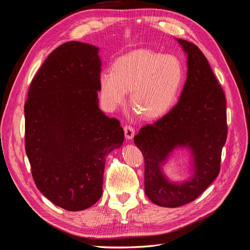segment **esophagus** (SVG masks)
I'll use <instances>...</instances> for the list:
<instances>
[{"instance_id": "esophagus-1", "label": "esophagus", "mask_w": 250, "mask_h": 250, "mask_svg": "<svg viewBox=\"0 0 250 250\" xmlns=\"http://www.w3.org/2000/svg\"><path fill=\"white\" fill-rule=\"evenodd\" d=\"M124 132L127 140H132V138L134 137V129L131 125H125Z\"/></svg>"}]
</instances>
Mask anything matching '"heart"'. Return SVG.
Returning a JSON list of instances; mask_svg holds the SVG:
<instances>
[{
  "label": "heart",
  "mask_w": 250,
  "mask_h": 250,
  "mask_svg": "<svg viewBox=\"0 0 250 250\" xmlns=\"http://www.w3.org/2000/svg\"><path fill=\"white\" fill-rule=\"evenodd\" d=\"M183 80V63L175 55L135 50L119 57L111 73L101 74L100 94L106 107L115 109L130 92V104L139 116L155 120L175 103Z\"/></svg>",
  "instance_id": "b5f03b06"
}]
</instances>
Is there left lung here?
<instances>
[{
	"label": "left lung",
	"mask_w": 250,
	"mask_h": 250,
	"mask_svg": "<svg viewBox=\"0 0 250 250\" xmlns=\"http://www.w3.org/2000/svg\"><path fill=\"white\" fill-rule=\"evenodd\" d=\"M188 59L187 80L178 103L166 116L141 128L134 144L145 161V193L157 206L177 208L195 200L220 172L228 137L226 99L208 59L196 44L176 40ZM187 147L193 156V175L171 183L162 166L172 151Z\"/></svg>",
	"instance_id": "8db88e82"
}]
</instances>
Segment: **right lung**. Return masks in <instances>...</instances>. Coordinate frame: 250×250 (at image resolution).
Masks as SVG:
<instances>
[{
	"instance_id": "obj_1",
	"label": "right lung",
	"mask_w": 250,
	"mask_h": 250,
	"mask_svg": "<svg viewBox=\"0 0 250 250\" xmlns=\"http://www.w3.org/2000/svg\"><path fill=\"white\" fill-rule=\"evenodd\" d=\"M99 48L80 42L53 51L25 103V149L37 188L66 210L92 207L102 195L106 155L120 148V121L99 108Z\"/></svg>"
}]
</instances>
